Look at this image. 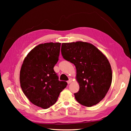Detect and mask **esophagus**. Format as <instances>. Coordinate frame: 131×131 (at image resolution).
Here are the masks:
<instances>
[{
    "label": "esophagus",
    "instance_id": "1",
    "mask_svg": "<svg viewBox=\"0 0 131 131\" xmlns=\"http://www.w3.org/2000/svg\"><path fill=\"white\" fill-rule=\"evenodd\" d=\"M72 79H69V80L67 81V83H68V84H70L71 82H72Z\"/></svg>",
    "mask_w": 131,
    "mask_h": 131
}]
</instances>
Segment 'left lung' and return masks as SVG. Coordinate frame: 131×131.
<instances>
[{"mask_svg":"<svg viewBox=\"0 0 131 131\" xmlns=\"http://www.w3.org/2000/svg\"><path fill=\"white\" fill-rule=\"evenodd\" d=\"M61 53L77 69L80 89L74 93L82 105L92 106L104 98L112 81V71L108 59L91 43L77 41L62 43Z\"/></svg>","mask_w":131,"mask_h":131,"instance_id":"1","label":"left lung"}]
</instances>
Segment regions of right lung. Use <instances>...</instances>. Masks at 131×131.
<instances>
[{"label":"right lung","mask_w":131,"mask_h":131,"mask_svg":"<svg viewBox=\"0 0 131 131\" xmlns=\"http://www.w3.org/2000/svg\"><path fill=\"white\" fill-rule=\"evenodd\" d=\"M61 43L39 44L24 59L19 75L23 93L35 105L47 109L56 102L67 82L59 81L53 67L58 61Z\"/></svg>","instance_id":"obj_1"}]
</instances>
